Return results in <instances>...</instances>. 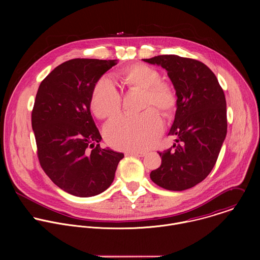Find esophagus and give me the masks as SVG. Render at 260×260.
Listing matches in <instances>:
<instances>
[{"label":"esophagus","instance_id":"34e87169","mask_svg":"<svg viewBox=\"0 0 260 260\" xmlns=\"http://www.w3.org/2000/svg\"><path fill=\"white\" fill-rule=\"evenodd\" d=\"M128 154L133 155V156H137V157H144L146 155V152H144V151H129Z\"/></svg>","mask_w":260,"mask_h":260}]
</instances>
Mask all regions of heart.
Masks as SVG:
<instances>
[{"label": "heart", "instance_id": "obj_1", "mask_svg": "<svg viewBox=\"0 0 260 260\" xmlns=\"http://www.w3.org/2000/svg\"><path fill=\"white\" fill-rule=\"evenodd\" d=\"M119 77L127 89H142L144 112L140 115H120L105 126L108 143L116 149L144 150L153 146L164 131L162 115L171 116L177 107L175 88L161 80L160 72L146 63H133L121 70ZM122 96L108 76L100 77L90 95V110L100 119L116 115L121 108Z\"/></svg>", "mask_w": 260, "mask_h": 260}]
</instances>
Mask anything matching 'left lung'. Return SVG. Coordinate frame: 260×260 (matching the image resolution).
I'll use <instances>...</instances> for the list:
<instances>
[{
    "label": "left lung",
    "mask_w": 260,
    "mask_h": 260,
    "mask_svg": "<svg viewBox=\"0 0 260 260\" xmlns=\"http://www.w3.org/2000/svg\"><path fill=\"white\" fill-rule=\"evenodd\" d=\"M168 71L177 100L170 136L177 145L158 152L161 165L150 173L158 186L174 191L191 188L213 170L228 132L226 101L215 74L204 62L175 54L146 58Z\"/></svg>",
    "instance_id": "8db88e82"
}]
</instances>
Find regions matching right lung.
Returning <instances> with one entry per match:
<instances>
[{"instance_id":"obj_1","label":"right lung","mask_w":260,"mask_h":260,"mask_svg":"<svg viewBox=\"0 0 260 260\" xmlns=\"http://www.w3.org/2000/svg\"><path fill=\"white\" fill-rule=\"evenodd\" d=\"M116 59L74 58L41 82L31 111V127L41 168L66 192L88 198L105 191L122 153L100 146L102 137L90 113L95 81Z\"/></svg>"}]
</instances>
